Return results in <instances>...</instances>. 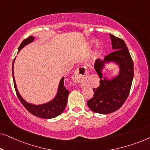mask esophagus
Instances as JSON below:
<instances>
[{
  "mask_svg": "<svg viewBox=\"0 0 150 150\" xmlns=\"http://www.w3.org/2000/svg\"><path fill=\"white\" fill-rule=\"evenodd\" d=\"M88 71L85 67L81 66L77 69L72 76V80L76 83H82L87 76Z\"/></svg>",
  "mask_w": 150,
  "mask_h": 150,
  "instance_id": "34e87169",
  "label": "esophagus"
}]
</instances>
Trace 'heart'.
<instances>
[{
  "mask_svg": "<svg viewBox=\"0 0 150 150\" xmlns=\"http://www.w3.org/2000/svg\"><path fill=\"white\" fill-rule=\"evenodd\" d=\"M93 42H94V41H92L91 43H93ZM100 44H99V43H97V44H96V49H97V50H100Z\"/></svg>",
  "mask_w": 150,
  "mask_h": 150,
  "instance_id": "b5f03b06",
  "label": "heart"
}]
</instances>
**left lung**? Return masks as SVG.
<instances>
[{"instance_id": "1", "label": "left lung", "mask_w": 150, "mask_h": 150, "mask_svg": "<svg viewBox=\"0 0 150 150\" xmlns=\"http://www.w3.org/2000/svg\"><path fill=\"white\" fill-rule=\"evenodd\" d=\"M110 38L114 51L104 60L96 61L95 69L101 80L99 87L93 89V97L87 101L90 109L100 114L111 113L122 107L128 97L134 76L133 61L126 43L112 34ZM110 62L118 64L120 71L116 77L108 79L102 77V70L105 63Z\"/></svg>"}]
</instances>
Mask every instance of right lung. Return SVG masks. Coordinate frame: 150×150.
Here are the masks:
<instances>
[{
  "instance_id": "add662e5",
  "label": "right lung",
  "mask_w": 150,
  "mask_h": 150,
  "mask_svg": "<svg viewBox=\"0 0 150 150\" xmlns=\"http://www.w3.org/2000/svg\"><path fill=\"white\" fill-rule=\"evenodd\" d=\"M34 40L35 37L30 36L23 40V42L20 45L18 52H19L21 50V49L23 48L26 45L33 42ZM15 59L16 58L14 59L13 61V65H12V74H13L14 87H15V90L18 99L20 100L21 103L26 108V109L33 115L43 119L54 118L62 113L67 105V98H68L69 93L68 90L64 86V77H62V79H61L58 87V90H57V93L55 97L51 101L43 104H39V105L30 104L22 98V96H20V94L18 91L17 87H16L15 78H14L13 74V63Z\"/></svg>"
}]
</instances>
